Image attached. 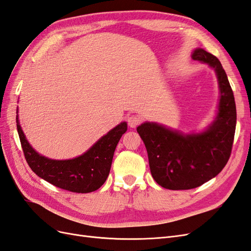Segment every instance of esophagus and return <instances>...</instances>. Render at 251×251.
Instances as JSON below:
<instances>
[{
  "instance_id": "obj_1",
  "label": "esophagus",
  "mask_w": 251,
  "mask_h": 251,
  "mask_svg": "<svg viewBox=\"0 0 251 251\" xmlns=\"http://www.w3.org/2000/svg\"><path fill=\"white\" fill-rule=\"evenodd\" d=\"M141 119L137 115H130L127 117V125L131 127H136L138 125H140Z\"/></svg>"
}]
</instances>
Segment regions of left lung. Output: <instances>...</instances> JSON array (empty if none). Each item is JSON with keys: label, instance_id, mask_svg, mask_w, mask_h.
<instances>
[{"label": "left lung", "instance_id": "8db88e82", "mask_svg": "<svg viewBox=\"0 0 251 251\" xmlns=\"http://www.w3.org/2000/svg\"><path fill=\"white\" fill-rule=\"evenodd\" d=\"M192 57L216 71L221 93L216 120L200 134H182L156 123L137 127L148 151L151 176L159 185L173 191L198 187L224 169L237 124L233 92L220 60L201 48Z\"/></svg>", "mask_w": 251, "mask_h": 251}]
</instances>
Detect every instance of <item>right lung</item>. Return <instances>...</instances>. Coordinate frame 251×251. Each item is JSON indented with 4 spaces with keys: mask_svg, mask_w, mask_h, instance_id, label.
I'll return each instance as SVG.
<instances>
[{
    "mask_svg": "<svg viewBox=\"0 0 251 251\" xmlns=\"http://www.w3.org/2000/svg\"><path fill=\"white\" fill-rule=\"evenodd\" d=\"M17 128L26 161L37 176L66 191L86 194L96 191L107 180L114 151L127 126L126 123H121L102 136L85 154L70 160H53L36 153L23 133L19 118Z\"/></svg>",
    "mask_w": 251,
    "mask_h": 251,
    "instance_id": "right-lung-1",
    "label": "right lung"
}]
</instances>
